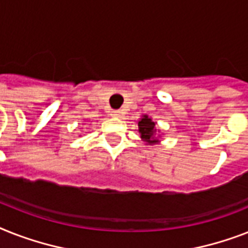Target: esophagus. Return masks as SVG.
<instances>
[{"label": "esophagus", "mask_w": 248, "mask_h": 248, "mask_svg": "<svg viewBox=\"0 0 248 248\" xmlns=\"http://www.w3.org/2000/svg\"><path fill=\"white\" fill-rule=\"evenodd\" d=\"M112 117H120L121 116V112L120 110H112Z\"/></svg>", "instance_id": "obj_1"}]
</instances>
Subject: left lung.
<instances>
[{"label":"left lung","mask_w":248,"mask_h":248,"mask_svg":"<svg viewBox=\"0 0 248 248\" xmlns=\"http://www.w3.org/2000/svg\"><path fill=\"white\" fill-rule=\"evenodd\" d=\"M139 134L141 138L142 141L146 144H156L159 142L158 140V130H156V124L153 122V120L149 117L148 114H144L142 118L139 121Z\"/></svg>","instance_id":"left-lung-1"}]
</instances>
